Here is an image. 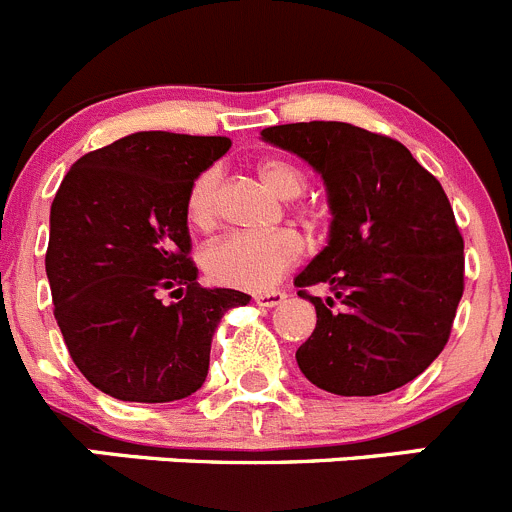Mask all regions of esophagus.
Masks as SVG:
<instances>
[{
	"instance_id": "esophagus-1",
	"label": "esophagus",
	"mask_w": 512,
	"mask_h": 512,
	"mask_svg": "<svg viewBox=\"0 0 512 512\" xmlns=\"http://www.w3.org/2000/svg\"><path fill=\"white\" fill-rule=\"evenodd\" d=\"M256 306H264V309H274V306L284 304L286 294L284 291H264V294H253Z\"/></svg>"
}]
</instances>
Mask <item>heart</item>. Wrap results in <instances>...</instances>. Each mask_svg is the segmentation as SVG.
<instances>
[{
  "mask_svg": "<svg viewBox=\"0 0 512 512\" xmlns=\"http://www.w3.org/2000/svg\"><path fill=\"white\" fill-rule=\"evenodd\" d=\"M264 186L281 198H294L304 191L306 178L294 163L266 158L259 163ZM218 213V178L213 170L203 173L188 193V221L196 228H211ZM304 253V241L294 231H274L264 236L228 233L203 251V271L211 281L231 289L264 291L284 276Z\"/></svg>",
  "mask_w": 512,
  "mask_h": 512,
  "instance_id": "obj_1",
  "label": "heart"
}]
</instances>
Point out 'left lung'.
<instances>
[{
    "instance_id": "1",
    "label": "left lung",
    "mask_w": 512,
    "mask_h": 512,
    "mask_svg": "<svg viewBox=\"0 0 512 512\" xmlns=\"http://www.w3.org/2000/svg\"><path fill=\"white\" fill-rule=\"evenodd\" d=\"M321 175L332 211L326 246L299 271L316 329L296 349L301 374L324 392L374 397L425 372L450 339L462 296V236L440 180L410 150L349 123L261 130Z\"/></svg>"
}]
</instances>
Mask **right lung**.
Masks as SVG:
<instances>
[{
	"label": "right lung",
	"mask_w": 512,
	"mask_h": 512,
	"mask_svg": "<svg viewBox=\"0 0 512 512\" xmlns=\"http://www.w3.org/2000/svg\"><path fill=\"white\" fill-rule=\"evenodd\" d=\"M228 148L221 135H125L82 155L52 201L45 269L57 326L77 369L110 397L155 405L201 389L223 314L251 301L203 289L188 259V193Z\"/></svg>",
	"instance_id": "right-lung-1"
}]
</instances>
